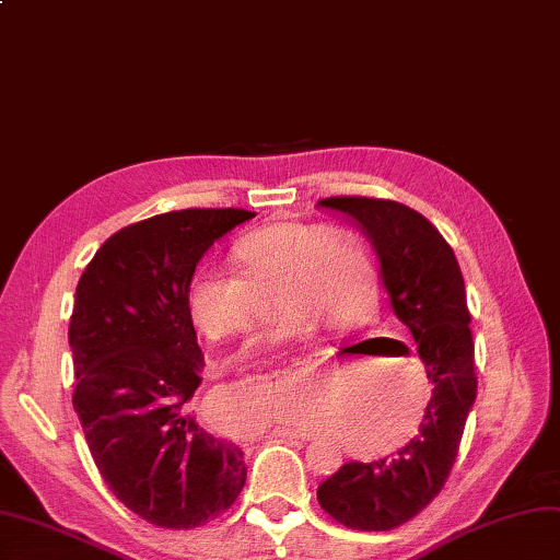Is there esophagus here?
Wrapping results in <instances>:
<instances>
[{
  "label": "esophagus",
  "instance_id": "1",
  "mask_svg": "<svg viewBox=\"0 0 560 560\" xmlns=\"http://www.w3.org/2000/svg\"><path fill=\"white\" fill-rule=\"evenodd\" d=\"M277 433L283 438H295V440H312L314 438V433H310V430H305V428H279Z\"/></svg>",
  "mask_w": 560,
  "mask_h": 560
}]
</instances>
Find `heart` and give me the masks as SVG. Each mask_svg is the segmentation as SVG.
<instances>
[{
    "instance_id": "heart-1",
    "label": "heart",
    "mask_w": 560,
    "mask_h": 560,
    "mask_svg": "<svg viewBox=\"0 0 560 560\" xmlns=\"http://www.w3.org/2000/svg\"><path fill=\"white\" fill-rule=\"evenodd\" d=\"M234 271L198 267L184 291L189 319L210 340L248 331L257 295L275 291L281 314L257 340L260 348H285L314 334L319 322L331 328L364 324L378 300V277L364 241L352 229L285 220L238 238L232 248ZM310 383L300 366L281 409H293L298 388Z\"/></svg>"
}]
</instances>
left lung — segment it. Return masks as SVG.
<instances>
[{"label":"left lung","instance_id":"1","mask_svg":"<svg viewBox=\"0 0 560 560\" xmlns=\"http://www.w3.org/2000/svg\"><path fill=\"white\" fill-rule=\"evenodd\" d=\"M324 208L360 224L381 260L395 317L419 346L433 395L421 425L395 454L346 464L317 490L331 518L362 533H385L419 515L450 478L478 376L462 267L421 212L388 198L331 196Z\"/></svg>","mask_w":560,"mask_h":560}]
</instances>
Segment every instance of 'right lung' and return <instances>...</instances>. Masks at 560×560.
<instances>
[{
  "label": "right lung",
  "instance_id": "add662e5",
  "mask_svg": "<svg viewBox=\"0 0 560 560\" xmlns=\"http://www.w3.org/2000/svg\"><path fill=\"white\" fill-rule=\"evenodd\" d=\"M250 218L189 208L135 222L106 238L78 283L73 407L108 490L158 527L206 525L246 485L243 452L189 411L203 352L184 291L212 243Z\"/></svg>",
  "mask_w": 560,
  "mask_h": 560
}]
</instances>
